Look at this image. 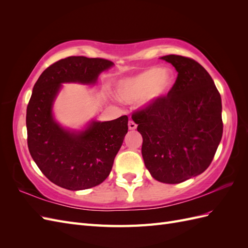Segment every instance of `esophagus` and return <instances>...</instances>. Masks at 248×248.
I'll use <instances>...</instances> for the list:
<instances>
[{"label": "esophagus", "mask_w": 248, "mask_h": 248, "mask_svg": "<svg viewBox=\"0 0 248 248\" xmlns=\"http://www.w3.org/2000/svg\"><path fill=\"white\" fill-rule=\"evenodd\" d=\"M128 128H129L130 130H134V129L137 128V124L134 123V122L132 121V120H130V121L128 122Z\"/></svg>", "instance_id": "1"}]
</instances>
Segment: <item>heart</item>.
I'll return each instance as SVG.
<instances>
[{"label":"heart","mask_w":248,"mask_h":248,"mask_svg":"<svg viewBox=\"0 0 248 248\" xmlns=\"http://www.w3.org/2000/svg\"><path fill=\"white\" fill-rule=\"evenodd\" d=\"M172 84L174 73L170 69L153 67L120 81L116 92L124 102H136L142 97L146 102H151L167 94Z\"/></svg>","instance_id":"obj_1"}]
</instances>
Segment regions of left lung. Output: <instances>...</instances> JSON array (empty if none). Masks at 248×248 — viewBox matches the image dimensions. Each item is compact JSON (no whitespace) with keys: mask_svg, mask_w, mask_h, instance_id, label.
I'll return each mask as SVG.
<instances>
[{"mask_svg":"<svg viewBox=\"0 0 248 248\" xmlns=\"http://www.w3.org/2000/svg\"><path fill=\"white\" fill-rule=\"evenodd\" d=\"M160 59L178 77L167 96L134 111L142 137L145 166L157 181L181 183L212 162L222 137L221 98L212 78L193 59L169 55Z\"/></svg>","mask_w":248,"mask_h":248,"instance_id":"obj_1","label":"left lung"}]
</instances>
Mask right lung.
Segmentation results:
<instances>
[{
  "label": "right lung",
  "mask_w": 248,
  "mask_h": 248,
  "mask_svg": "<svg viewBox=\"0 0 248 248\" xmlns=\"http://www.w3.org/2000/svg\"><path fill=\"white\" fill-rule=\"evenodd\" d=\"M112 65L100 58H65L47 67L33 88L26 118L29 151L43 175L65 189L91 188L108 177L128 131V117L70 131L55 121L52 103L63 82L95 84Z\"/></svg>",
  "instance_id": "add662e5"
}]
</instances>
